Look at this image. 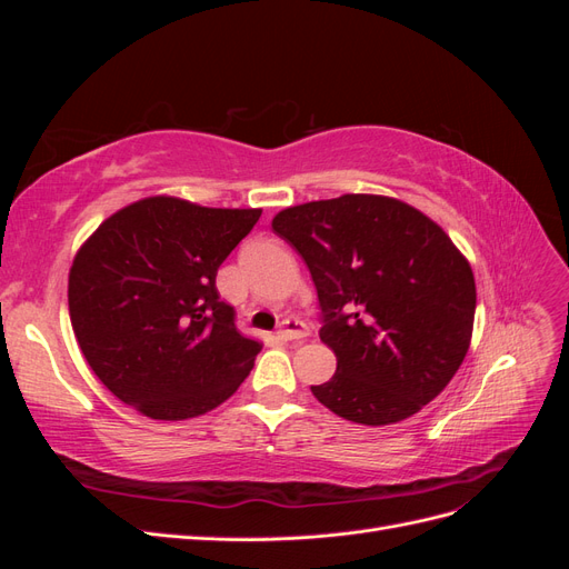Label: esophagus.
<instances>
[{"label":"esophagus","mask_w":569,"mask_h":569,"mask_svg":"<svg viewBox=\"0 0 569 569\" xmlns=\"http://www.w3.org/2000/svg\"><path fill=\"white\" fill-rule=\"evenodd\" d=\"M306 335H308V327L301 320H284L282 327L278 330V339H282V341L303 339Z\"/></svg>","instance_id":"obj_1"}]
</instances>
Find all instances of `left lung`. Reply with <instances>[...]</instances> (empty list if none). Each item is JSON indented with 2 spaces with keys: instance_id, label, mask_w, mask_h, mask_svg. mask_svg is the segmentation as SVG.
Here are the masks:
<instances>
[{
  "instance_id": "left-lung-1",
  "label": "left lung",
  "mask_w": 569,
  "mask_h": 569,
  "mask_svg": "<svg viewBox=\"0 0 569 569\" xmlns=\"http://www.w3.org/2000/svg\"><path fill=\"white\" fill-rule=\"evenodd\" d=\"M272 230L299 251L320 301L337 372L311 387L339 418L401 422L453 380L470 349L475 274L451 237L412 206L343 194L280 211Z\"/></svg>"
}]
</instances>
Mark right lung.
Returning a JSON list of instances; mask_svg holds the SVG:
<instances>
[{"label":"right lung","instance_id":"1","mask_svg":"<svg viewBox=\"0 0 569 569\" xmlns=\"http://www.w3.org/2000/svg\"><path fill=\"white\" fill-rule=\"evenodd\" d=\"M258 218L149 197L80 247L68 311L84 360L120 401L151 420H187L247 380L261 343L237 330L216 274Z\"/></svg>","mask_w":569,"mask_h":569}]
</instances>
